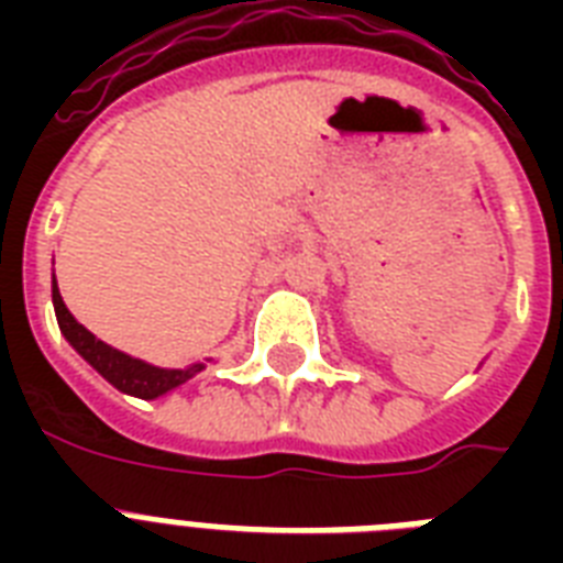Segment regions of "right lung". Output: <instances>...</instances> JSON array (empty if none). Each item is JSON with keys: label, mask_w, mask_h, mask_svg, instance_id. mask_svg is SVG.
<instances>
[{"label": "right lung", "mask_w": 563, "mask_h": 563, "mask_svg": "<svg viewBox=\"0 0 563 563\" xmlns=\"http://www.w3.org/2000/svg\"><path fill=\"white\" fill-rule=\"evenodd\" d=\"M52 303H55L57 327H60V333L66 335V342L73 344L75 351L81 353L84 360L90 362L92 368L99 371L113 388L131 394V397L154 400V397H161V394L178 388V385H184L187 379H192L198 371L207 368L203 362H195L189 368H154L148 362L134 360V356H128V353L104 344L101 339H96L87 327L75 321L73 312L66 309L64 298H60V291H57L55 277H52Z\"/></svg>", "instance_id": "obj_1"}]
</instances>
